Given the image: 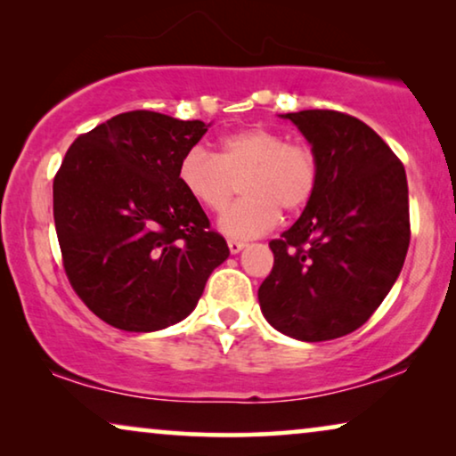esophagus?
<instances>
[{
  "label": "esophagus",
  "mask_w": 456,
  "mask_h": 456,
  "mask_svg": "<svg viewBox=\"0 0 456 456\" xmlns=\"http://www.w3.org/2000/svg\"><path fill=\"white\" fill-rule=\"evenodd\" d=\"M247 247V242H242V240H234V239H230L228 240V248H230V253H240L242 248Z\"/></svg>",
  "instance_id": "34e87169"
}]
</instances>
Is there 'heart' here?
I'll return each instance as SVG.
<instances>
[{
    "label": "heart",
    "instance_id": "b5f03b06",
    "mask_svg": "<svg viewBox=\"0 0 456 456\" xmlns=\"http://www.w3.org/2000/svg\"><path fill=\"white\" fill-rule=\"evenodd\" d=\"M183 191L209 214H222L239 192L245 199L222 217L220 226L234 239H253L280 220V209L298 214L320 186V158L301 141L251 126L224 134L217 153L201 145L186 149L178 164Z\"/></svg>",
    "mask_w": 456,
    "mask_h": 456
}]
</instances>
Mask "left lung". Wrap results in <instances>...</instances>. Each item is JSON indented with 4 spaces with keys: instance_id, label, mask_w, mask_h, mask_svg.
Wrapping results in <instances>:
<instances>
[{
    "instance_id": "8db88e82",
    "label": "left lung",
    "mask_w": 456,
    "mask_h": 456,
    "mask_svg": "<svg viewBox=\"0 0 456 456\" xmlns=\"http://www.w3.org/2000/svg\"><path fill=\"white\" fill-rule=\"evenodd\" d=\"M320 158V186L301 217L270 242L259 286L265 320L305 342L340 338L373 315L411 240L403 161L376 130L334 110L286 114Z\"/></svg>"
}]
</instances>
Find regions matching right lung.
Listing matches in <instances>:
<instances>
[{"label":"right lung","instance_id":"1","mask_svg":"<svg viewBox=\"0 0 456 456\" xmlns=\"http://www.w3.org/2000/svg\"><path fill=\"white\" fill-rule=\"evenodd\" d=\"M201 120L124 111L80 134L53 178V220L68 282L126 332L184 320L228 257L222 234L178 183Z\"/></svg>","mask_w":456,"mask_h":456}]
</instances>
